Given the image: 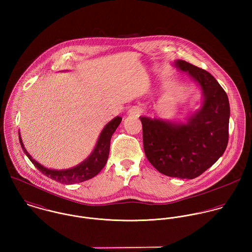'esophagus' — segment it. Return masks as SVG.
<instances>
[{
	"label": "esophagus",
	"mask_w": 252,
	"mask_h": 252,
	"mask_svg": "<svg viewBox=\"0 0 252 252\" xmlns=\"http://www.w3.org/2000/svg\"><path fill=\"white\" fill-rule=\"evenodd\" d=\"M143 113V109L141 108H138V107H135V108H132L129 110V114L130 115H135V116H139Z\"/></svg>",
	"instance_id": "34e87169"
}]
</instances>
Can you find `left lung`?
Listing matches in <instances>:
<instances>
[{
	"instance_id": "8db88e82",
	"label": "left lung",
	"mask_w": 252,
	"mask_h": 252,
	"mask_svg": "<svg viewBox=\"0 0 252 252\" xmlns=\"http://www.w3.org/2000/svg\"><path fill=\"white\" fill-rule=\"evenodd\" d=\"M174 66L200 87L201 108L185 122L141 116L144 153L161 174L192 180L223 155L229 138L230 105L226 92L210 72L183 60Z\"/></svg>"
}]
</instances>
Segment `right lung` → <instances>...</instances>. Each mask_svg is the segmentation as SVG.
Returning <instances> with one entry per match:
<instances>
[{
  "instance_id": "right-lung-1",
  "label": "right lung",
  "mask_w": 252,
  "mask_h": 252,
  "mask_svg": "<svg viewBox=\"0 0 252 252\" xmlns=\"http://www.w3.org/2000/svg\"><path fill=\"white\" fill-rule=\"evenodd\" d=\"M121 120L122 118L120 116H116L112 120H110L103 128L96 145L92 150V152L89 154V156L78 165L67 170L47 169L43 167L41 164H39L38 162H36V160L29 154V152L26 150L24 144L22 143V139L20 137V132H19V142L26 156L35 165L36 169L39 170V172H41V174H43L44 176L48 177L51 180L63 184L79 183V182H83L85 180L94 178L105 167L108 161V154H109L111 136L115 132L116 128L119 126Z\"/></svg>"
}]
</instances>
